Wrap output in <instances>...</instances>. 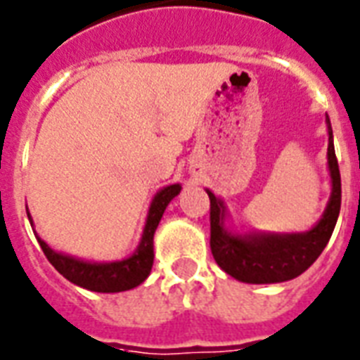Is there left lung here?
Returning a JSON list of instances; mask_svg holds the SVG:
<instances>
[{
	"instance_id": "obj_1",
	"label": "left lung",
	"mask_w": 360,
	"mask_h": 360,
	"mask_svg": "<svg viewBox=\"0 0 360 360\" xmlns=\"http://www.w3.org/2000/svg\"><path fill=\"white\" fill-rule=\"evenodd\" d=\"M328 122V120H326ZM328 168L333 177V196L325 215L314 229L304 234L287 236H232L223 226V202L210 196L211 253L226 274L243 283H281L306 271L323 253L334 232L342 205V179L338 158L334 153L333 130L328 122Z\"/></svg>"
}]
</instances>
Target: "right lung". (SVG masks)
<instances>
[{"label":"right lung","mask_w":360,"mask_h":360,"mask_svg":"<svg viewBox=\"0 0 360 360\" xmlns=\"http://www.w3.org/2000/svg\"><path fill=\"white\" fill-rule=\"evenodd\" d=\"M179 185H169L156 194L153 204H150L141 243L130 259L109 262V264H92V262H82V260H77L73 257H65V255L52 251L41 238H37V241H39L41 249H43L49 262L68 281L79 285L82 289L96 290V292H120V290L134 289L139 283H143L150 274L153 259H155V253H153L155 230L160 223L168 204L179 194ZM30 223H32V219H30Z\"/></svg>","instance_id":"right-lung-1"}]
</instances>
